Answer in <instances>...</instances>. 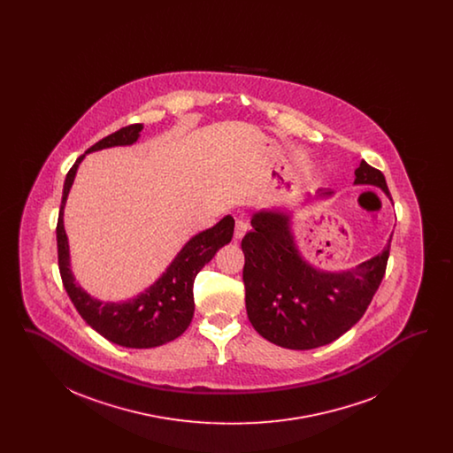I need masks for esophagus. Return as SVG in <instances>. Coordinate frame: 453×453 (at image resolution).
Returning a JSON list of instances; mask_svg holds the SVG:
<instances>
[{
	"label": "esophagus",
	"instance_id": "1",
	"mask_svg": "<svg viewBox=\"0 0 453 453\" xmlns=\"http://www.w3.org/2000/svg\"><path fill=\"white\" fill-rule=\"evenodd\" d=\"M248 231H250V224H248L246 220L239 219L236 222V229H234V237H236V239H241V237L244 236Z\"/></svg>",
	"mask_w": 453,
	"mask_h": 453
}]
</instances>
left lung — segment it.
I'll return each mask as SVG.
<instances>
[{"label":"left lung","mask_w":453,"mask_h":453,"mask_svg":"<svg viewBox=\"0 0 453 453\" xmlns=\"http://www.w3.org/2000/svg\"><path fill=\"white\" fill-rule=\"evenodd\" d=\"M355 176V183L377 185L390 196L386 176L365 161ZM251 226L241 242L242 281L248 318L265 340L312 349L333 343L362 319L386 275L390 241L355 272L323 273L302 261L287 217L261 212Z\"/></svg>","instance_id":"8db88e82"}]
</instances>
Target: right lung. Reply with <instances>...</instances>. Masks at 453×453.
I'll list each match as a JSON object with an SVG mask.
<instances>
[{
  "mask_svg": "<svg viewBox=\"0 0 453 453\" xmlns=\"http://www.w3.org/2000/svg\"><path fill=\"white\" fill-rule=\"evenodd\" d=\"M142 124H130L93 144L87 152L111 146L134 144ZM80 156L65 174L63 202L58 219V261L65 292L80 316L108 342L126 348H154L173 342L192 323L194 318V281L196 273L214 258L217 251L233 239L234 219L226 216L214 227L192 237L173 259L163 277L135 299L119 303H102L89 297L78 287L69 270V253L63 211L69 188L73 185Z\"/></svg>",
  "mask_w": 453,
  "mask_h": 453,
  "instance_id": "1",
  "label": "right lung"
}]
</instances>
